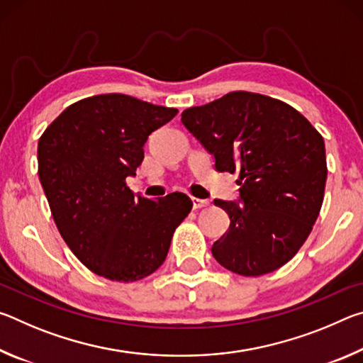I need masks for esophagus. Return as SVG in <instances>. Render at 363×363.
Masks as SVG:
<instances>
[{
	"label": "esophagus",
	"mask_w": 363,
	"mask_h": 363,
	"mask_svg": "<svg viewBox=\"0 0 363 363\" xmlns=\"http://www.w3.org/2000/svg\"><path fill=\"white\" fill-rule=\"evenodd\" d=\"M208 205H210V201H208V200L192 199V208H194V210H201V208H206Z\"/></svg>",
	"instance_id": "1"
}]
</instances>
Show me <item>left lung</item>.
<instances>
[{
  "instance_id": "left-lung-1",
  "label": "left lung",
  "mask_w": 363,
  "mask_h": 363,
  "mask_svg": "<svg viewBox=\"0 0 363 363\" xmlns=\"http://www.w3.org/2000/svg\"><path fill=\"white\" fill-rule=\"evenodd\" d=\"M182 123L213 153L220 173L238 171L242 203L214 200L230 227L211 253L245 277L274 272L303 247L320 213L327 182L322 134L274 97L233 91L182 112Z\"/></svg>"
}]
</instances>
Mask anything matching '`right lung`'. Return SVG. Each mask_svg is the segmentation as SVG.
Instances as JSON below:
<instances>
[{
	"label": "right lung",
	"instance_id": "1",
	"mask_svg": "<svg viewBox=\"0 0 363 363\" xmlns=\"http://www.w3.org/2000/svg\"><path fill=\"white\" fill-rule=\"evenodd\" d=\"M177 108L125 94H99L67 107L38 140V176L54 223L72 253L112 281L155 272L192 210L186 194L134 196L126 184L144 144Z\"/></svg>",
	"mask_w": 363,
	"mask_h": 363
}]
</instances>
